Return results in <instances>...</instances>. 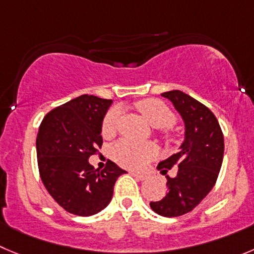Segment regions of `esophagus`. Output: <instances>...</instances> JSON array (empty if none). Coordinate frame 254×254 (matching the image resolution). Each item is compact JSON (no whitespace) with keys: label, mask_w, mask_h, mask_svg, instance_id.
I'll return each instance as SVG.
<instances>
[{"label":"esophagus","mask_w":254,"mask_h":254,"mask_svg":"<svg viewBox=\"0 0 254 254\" xmlns=\"http://www.w3.org/2000/svg\"><path fill=\"white\" fill-rule=\"evenodd\" d=\"M131 175L133 176V177L136 178V180H138V181H144V180H147V176H146V175H142V173L131 172Z\"/></svg>","instance_id":"esophagus-1"}]
</instances>
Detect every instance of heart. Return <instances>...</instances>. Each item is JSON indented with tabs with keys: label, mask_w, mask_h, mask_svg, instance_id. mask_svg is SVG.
<instances>
[{
	"label": "heart",
	"mask_w": 254,
	"mask_h": 254,
	"mask_svg": "<svg viewBox=\"0 0 254 254\" xmlns=\"http://www.w3.org/2000/svg\"><path fill=\"white\" fill-rule=\"evenodd\" d=\"M136 108L153 127H158L167 132L175 121V115L163 101L157 98H146L136 102ZM117 108H112L106 113L102 122V134L111 138L116 134L118 121ZM158 148L153 143H139V142L122 139L112 149V156L117 163L128 168H141L147 162L157 156Z\"/></svg>",
	"instance_id": "heart-1"
}]
</instances>
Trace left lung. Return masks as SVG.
I'll use <instances>...</instances> for the list:
<instances>
[{"label": "left lung", "mask_w": 254, "mask_h": 254, "mask_svg": "<svg viewBox=\"0 0 254 254\" xmlns=\"http://www.w3.org/2000/svg\"><path fill=\"white\" fill-rule=\"evenodd\" d=\"M162 96L173 103L182 117L185 141L177 153L157 166L163 175L178 167L177 176H166L168 193L149 206L163 217H178L195 208L216 185L223 161L224 139L218 121L208 107L178 89Z\"/></svg>", "instance_id": "1"}]
</instances>
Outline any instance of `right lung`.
Segmentation results:
<instances>
[{
  "instance_id": "right-lung-1",
  "label": "right lung",
  "mask_w": 254,
  "mask_h": 254,
  "mask_svg": "<svg viewBox=\"0 0 254 254\" xmlns=\"http://www.w3.org/2000/svg\"><path fill=\"white\" fill-rule=\"evenodd\" d=\"M112 100L82 95L45 116L36 149L41 180L52 198L76 216L98 213L112 199L123 173L112 161L100 170L88 158L102 146V122Z\"/></svg>"
}]
</instances>
